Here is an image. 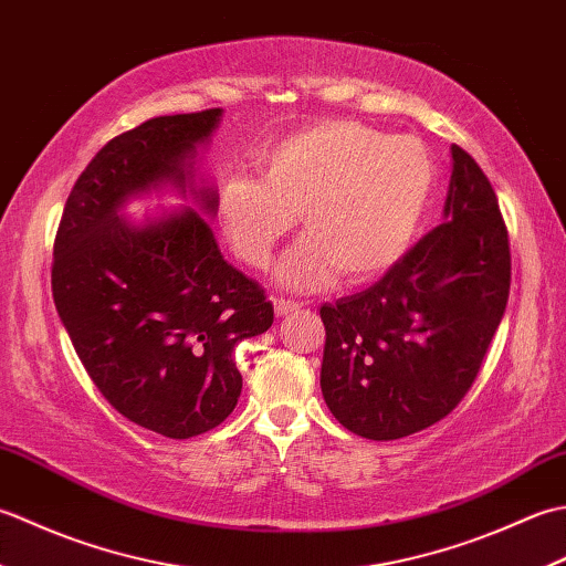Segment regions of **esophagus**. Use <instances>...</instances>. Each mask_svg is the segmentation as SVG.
Instances as JSON below:
<instances>
[{
	"label": "esophagus",
	"instance_id": "esophagus-1",
	"mask_svg": "<svg viewBox=\"0 0 566 566\" xmlns=\"http://www.w3.org/2000/svg\"><path fill=\"white\" fill-rule=\"evenodd\" d=\"M272 304H274V314L276 316H290V314H294V311L302 308V304L290 302V298H280V296H274Z\"/></svg>",
	"mask_w": 566,
	"mask_h": 566
}]
</instances>
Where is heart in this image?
Listing matches in <instances>:
<instances>
[{
  "instance_id": "1",
  "label": "heart",
  "mask_w": 566,
  "mask_h": 566,
  "mask_svg": "<svg viewBox=\"0 0 566 566\" xmlns=\"http://www.w3.org/2000/svg\"><path fill=\"white\" fill-rule=\"evenodd\" d=\"M436 167L411 136H384L355 122H323L276 143L262 177L233 175L219 191V219L235 255L264 270L292 231L306 235L286 252L280 282L318 290L335 274L367 282L411 245L428 207Z\"/></svg>"
}]
</instances>
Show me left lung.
I'll return each mask as SVG.
<instances>
[{"label":"left lung","instance_id":"left-lung-1","mask_svg":"<svg viewBox=\"0 0 566 566\" xmlns=\"http://www.w3.org/2000/svg\"><path fill=\"white\" fill-rule=\"evenodd\" d=\"M509 231L476 160L452 146L444 219L369 290L321 306V391L355 436L399 440L464 399L506 311Z\"/></svg>","mask_w":566,"mask_h":566}]
</instances>
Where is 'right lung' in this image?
<instances>
[{"label": "right lung", "mask_w": 566, "mask_h": 566, "mask_svg": "<svg viewBox=\"0 0 566 566\" xmlns=\"http://www.w3.org/2000/svg\"><path fill=\"white\" fill-rule=\"evenodd\" d=\"M219 118L221 109L158 116L112 138L72 187L53 245V302L94 387L172 440L231 416L243 389L235 345L268 331L274 308L223 260L201 213L134 227L117 211L170 181L216 213V189L195 187V158Z\"/></svg>", "instance_id": "1"}]
</instances>
